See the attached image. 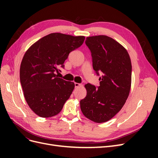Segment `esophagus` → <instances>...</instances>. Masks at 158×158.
<instances>
[{
	"label": "esophagus",
	"instance_id": "1",
	"mask_svg": "<svg viewBox=\"0 0 158 158\" xmlns=\"http://www.w3.org/2000/svg\"><path fill=\"white\" fill-rule=\"evenodd\" d=\"M74 85H75V88H77L78 87L80 86L81 84H78V83H76V82H75V83H74Z\"/></svg>",
	"mask_w": 158,
	"mask_h": 158
}]
</instances>
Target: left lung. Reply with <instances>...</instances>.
Segmentation results:
<instances>
[{
    "mask_svg": "<svg viewBox=\"0 0 158 158\" xmlns=\"http://www.w3.org/2000/svg\"><path fill=\"white\" fill-rule=\"evenodd\" d=\"M85 43L92 53L93 69L102 76L99 87L85 85L87 95L80 102L81 111L91 121L105 123L120 111L128 97L131 60L125 47L110 37H88Z\"/></svg>",
    "mask_w": 158,
    "mask_h": 158,
    "instance_id": "1",
    "label": "left lung"
}]
</instances>
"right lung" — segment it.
Returning <instances> with one entry per match:
<instances>
[{
  "label": "right lung",
  "instance_id": "1",
  "mask_svg": "<svg viewBox=\"0 0 158 158\" xmlns=\"http://www.w3.org/2000/svg\"><path fill=\"white\" fill-rule=\"evenodd\" d=\"M84 36L52 33L27 50L20 69V83L28 106L44 118L59 114L74 88V83L59 78L71 51L83 44Z\"/></svg>",
  "mask_w": 158,
  "mask_h": 158
}]
</instances>
